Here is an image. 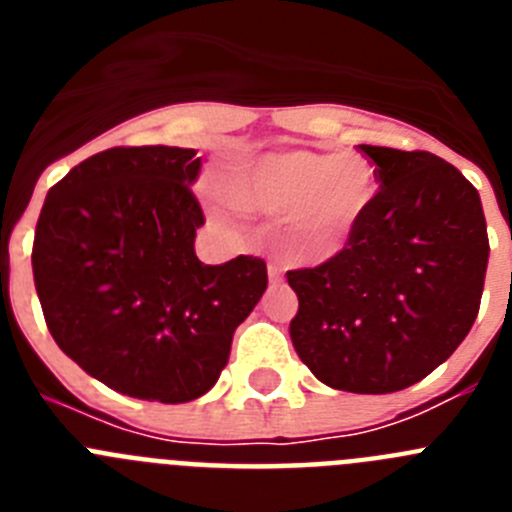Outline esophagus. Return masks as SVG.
I'll return each instance as SVG.
<instances>
[{
  "mask_svg": "<svg viewBox=\"0 0 512 512\" xmlns=\"http://www.w3.org/2000/svg\"><path fill=\"white\" fill-rule=\"evenodd\" d=\"M269 279L271 282H282V277H284V269H282V264H279V261H269Z\"/></svg>",
  "mask_w": 512,
  "mask_h": 512,
  "instance_id": "esophagus-1",
  "label": "esophagus"
}]
</instances>
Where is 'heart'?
<instances>
[{
	"mask_svg": "<svg viewBox=\"0 0 512 512\" xmlns=\"http://www.w3.org/2000/svg\"><path fill=\"white\" fill-rule=\"evenodd\" d=\"M379 192L377 166L361 153H269L243 166L230 194L246 210L287 215L297 251L328 259L341 251Z\"/></svg>",
	"mask_w": 512,
	"mask_h": 512,
	"instance_id": "obj_1",
	"label": "heart"
}]
</instances>
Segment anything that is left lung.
I'll use <instances>...</instances> for the list:
<instances>
[{"mask_svg":"<svg viewBox=\"0 0 512 512\" xmlns=\"http://www.w3.org/2000/svg\"><path fill=\"white\" fill-rule=\"evenodd\" d=\"M379 174L351 241L315 269L287 271L300 307L297 356L333 390L387 395L441 366L472 330L490 241L482 202L428 151L361 146Z\"/></svg>","mask_w":512,"mask_h":512,"instance_id":"left-lung-1","label":"left lung"}]
</instances>
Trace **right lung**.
Masks as SVG:
<instances>
[{"instance_id":"obj_1","label":"right lung","mask_w":512,"mask_h":512,"mask_svg":"<svg viewBox=\"0 0 512 512\" xmlns=\"http://www.w3.org/2000/svg\"><path fill=\"white\" fill-rule=\"evenodd\" d=\"M194 148L117 146L63 176L38 217L33 277L63 354L110 390L166 405L205 395L235 328L264 295L266 264L207 266Z\"/></svg>"}]
</instances>
